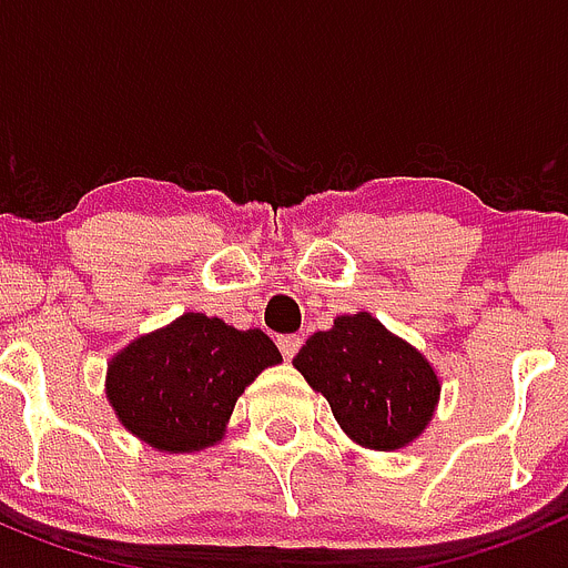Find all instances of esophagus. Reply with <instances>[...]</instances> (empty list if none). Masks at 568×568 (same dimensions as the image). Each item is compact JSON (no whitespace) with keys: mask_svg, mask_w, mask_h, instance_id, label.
I'll return each mask as SVG.
<instances>
[{"mask_svg":"<svg viewBox=\"0 0 568 568\" xmlns=\"http://www.w3.org/2000/svg\"><path fill=\"white\" fill-rule=\"evenodd\" d=\"M277 345H280V352H283V357L291 359V357H294V354L300 352V345H303V337H300V334H285V337L277 339Z\"/></svg>","mask_w":568,"mask_h":568,"instance_id":"obj_1","label":"esophagus"}]
</instances>
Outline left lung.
<instances>
[{"instance_id":"left-lung-1","label":"left lung","mask_w":568,"mask_h":568,"mask_svg":"<svg viewBox=\"0 0 568 568\" xmlns=\"http://www.w3.org/2000/svg\"><path fill=\"white\" fill-rule=\"evenodd\" d=\"M294 368L328 400L352 440L379 452L412 443L440 397L437 374L423 354L366 312L337 317L334 328L312 334Z\"/></svg>"}]
</instances>
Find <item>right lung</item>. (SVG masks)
Returning <instances> with one entry per match:
<instances>
[{
	"mask_svg": "<svg viewBox=\"0 0 568 568\" xmlns=\"http://www.w3.org/2000/svg\"><path fill=\"white\" fill-rule=\"evenodd\" d=\"M280 359L260 328L236 332L220 317L182 314L113 357L108 400L148 446L196 452L223 437L245 386Z\"/></svg>",
	"mask_w": 568,
	"mask_h": 568,
	"instance_id": "add662e5",
	"label": "right lung"
}]
</instances>
